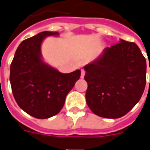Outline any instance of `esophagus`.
<instances>
[{"label":"esophagus","instance_id":"esophagus-1","mask_svg":"<svg viewBox=\"0 0 150 150\" xmlns=\"http://www.w3.org/2000/svg\"><path fill=\"white\" fill-rule=\"evenodd\" d=\"M84 75H85V71L84 70H81V75H80V77L83 79L84 77Z\"/></svg>","mask_w":150,"mask_h":150}]
</instances>
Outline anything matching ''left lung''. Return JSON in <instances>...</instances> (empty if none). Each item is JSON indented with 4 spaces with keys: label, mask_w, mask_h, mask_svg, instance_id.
Wrapping results in <instances>:
<instances>
[{
    "label": "left lung",
    "mask_w": 150,
    "mask_h": 150,
    "mask_svg": "<svg viewBox=\"0 0 150 150\" xmlns=\"http://www.w3.org/2000/svg\"><path fill=\"white\" fill-rule=\"evenodd\" d=\"M83 68L88 83L87 104L100 117L124 116L144 93L146 60L135 43L120 40Z\"/></svg>",
    "instance_id": "8db88e82"
}]
</instances>
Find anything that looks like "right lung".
Returning a JSON list of instances; mask_svg holds the SVG:
<instances>
[{
	"label": "right lung",
	"instance_id": "add662e5",
	"mask_svg": "<svg viewBox=\"0 0 150 150\" xmlns=\"http://www.w3.org/2000/svg\"><path fill=\"white\" fill-rule=\"evenodd\" d=\"M58 35L43 31L23 40L10 65L9 81L17 104L36 119L58 114L81 74L80 70L63 74L43 62L40 46L44 39Z\"/></svg>",
	"mask_w": 150,
	"mask_h": 150
}]
</instances>
